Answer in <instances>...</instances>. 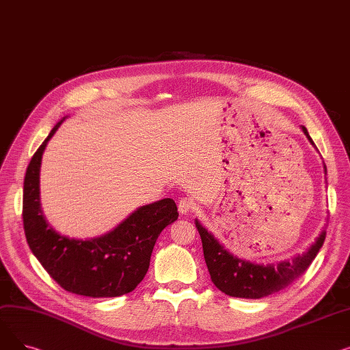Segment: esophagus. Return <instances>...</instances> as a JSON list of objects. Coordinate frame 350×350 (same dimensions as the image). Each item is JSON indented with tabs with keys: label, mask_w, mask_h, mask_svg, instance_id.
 Returning <instances> with one entry per match:
<instances>
[{
	"label": "esophagus",
	"mask_w": 350,
	"mask_h": 350,
	"mask_svg": "<svg viewBox=\"0 0 350 350\" xmlns=\"http://www.w3.org/2000/svg\"><path fill=\"white\" fill-rule=\"evenodd\" d=\"M194 208V203L190 198H181L178 201V211L181 214H189Z\"/></svg>",
	"instance_id": "1"
}]
</instances>
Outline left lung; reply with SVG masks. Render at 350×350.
Returning <instances> with one entry per match:
<instances>
[{"label": "left lung", "mask_w": 350, "mask_h": 350, "mask_svg": "<svg viewBox=\"0 0 350 350\" xmlns=\"http://www.w3.org/2000/svg\"><path fill=\"white\" fill-rule=\"evenodd\" d=\"M302 131L308 140L315 144L310 139L306 127ZM325 174L326 165L323 164ZM196 227L203 243L204 260L210 272L213 284L224 292L226 295L245 299H258L268 297L273 292H278L285 286L291 285L308 269V267L315 260L317 254L323 245L326 231H322L315 244L302 255H298L292 261H282L278 264L260 265L237 258L230 254L224 247L215 240L214 235L208 232L196 219Z\"/></svg>", "instance_id": "1"}]
</instances>
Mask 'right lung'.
I'll return each instance as SVG.
<instances>
[{
	"mask_svg": "<svg viewBox=\"0 0 350 350\" xmlns=\"http://www.w3.org/2000/svg\"><path fill=\"white\" fill-rule=\"evenodd\" d=\"M64 120L53 126L25 173L23 219L27 243L65 291L90 298L124 295L144 278L160 232L178 217L177 206L172 198L159 200L137 208L110 232L85 241L58 234L41 210L40 170L45 147Z\"/></svg>",
	"mask_w": 350,
	"mask_h": 350,
	"instance_id": "obj_1",
	"label": "right lung"
}]
</instances>
